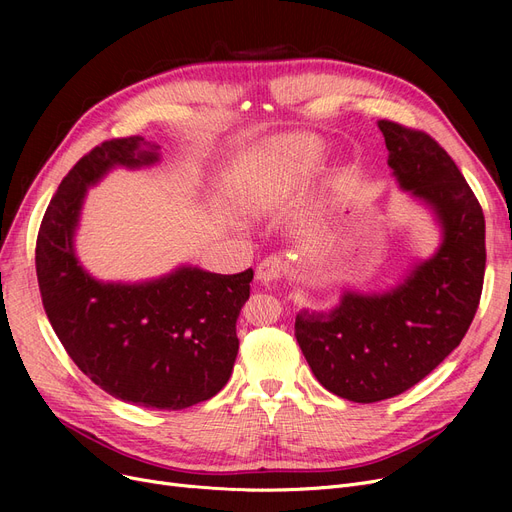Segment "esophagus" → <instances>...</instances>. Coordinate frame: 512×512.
Here are the masks:
<instances>
[{
	"label": "esophagus",
	"instance_id": "34e87169",
	"mask_svg": "<svg viewBox=\"0 0 512 512\" xmlns=\"http://www.w3.org/2000/svg\"><path fill=\"white\" fill-rule=\"evenodd\" d=\"M280 272H282V259L278 255H270L259 263L257 280L263 282V284H270V282L280 278Z\"/></svg>",
	"mask_w": 512,
	"mask_h": 512
}]
</instances>
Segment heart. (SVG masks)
<instances>
[{
	"instance_id": "b5f03b06",
	"label": "heart",
	"mask_w": 512,
	"mask_h": 512,
	"mask_svg": "<svg viewBox=\"0 0 512 512\" xmlns=\"http://www.w3.org/2000/svg\"><path fill=\"white\" fill-rule=\"evenodd\" d=\"M324 159V143L313 134H280L255 147L251 170L261 191L272 201H284L313 176Z\"/></svg>"
}]
</instances>
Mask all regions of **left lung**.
<instances>
[{"label":"left lung","mask_w":512,"mask_h":512,"mask_svg":"<svg viewBox=\"0 0 512 512\" xmlns=\"http://www.w3.org/2000/svg\"><path fill=\"white\" fill-rule=\"evenodd\" d=\"M378 128L392 178L429 211L440 242L386 290L342 288L334 307L297 313L294 336L317 382L353 402L392 398L432 373L467 334L486 272V220L450 155L425 132Z\"/></svg>","instance_id":"1"}]
</instances>
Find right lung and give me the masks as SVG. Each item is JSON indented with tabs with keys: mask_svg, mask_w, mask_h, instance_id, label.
Returning <instances> with one entry per match:
<instances>
[{
	"mask_svg": "<svg viewBox=\"0 0 512 512\" xmlns=\"http://www.w3.org/2000/svg\"><path fill=\"white\" fill-rule=\"evenodd\" d=\"M159 149L128 137L80 159L43 215L35 263L51 328L78 369L130 405L180 411L230 380L253 270L222 276L184 263L151 280L105 282L85 270L74 247L89 188L116 168L159 164Z\"/></svg>",
	"mask_w": 512,
	"mask_h": 512,
	"instance_id": "1",
	"label": "right lung"
}]
</instances>
